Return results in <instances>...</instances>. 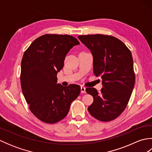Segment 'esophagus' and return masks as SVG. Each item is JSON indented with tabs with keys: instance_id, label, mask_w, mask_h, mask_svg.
Masks as SVG:
<instances>
[{
	"instance_id": "obj_1",
	"label": "esophagus",
	"mask_w": 152,
	"mask_h": 152,
	"mask_svg": "<svg viewBox=\"0 0 152 152\" xmlns=\"http://www.w3.org/2000/svg\"><path fill=\"white\" fill-rule=\"evenodd\" d=\"M81 92L82 93H86V88L83 86H81Z\"/></svg>"
}]
</instances>
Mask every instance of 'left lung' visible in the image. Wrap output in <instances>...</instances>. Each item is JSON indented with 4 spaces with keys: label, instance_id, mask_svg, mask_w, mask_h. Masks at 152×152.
<instances>
[{
    "label": "left lung",
    "instance_id": "8db88e82",
    "mask_svg": "<svg viewBox=\"0 0 152 152\" xmlns=\"http://www.w3.org/2000/svg\"><path fill=\"white\" fill-rule=\"evenodd\" d=\"M79 40L93 57V73L101 76L102 88H86L93 96L89 114L101 121L117 118L124 111L134 86L135 74L131 51L117 38L110 35H80Z\"/></svg>",
    "mask_w": 152,
    "mask_h": 152
}]
</instances>
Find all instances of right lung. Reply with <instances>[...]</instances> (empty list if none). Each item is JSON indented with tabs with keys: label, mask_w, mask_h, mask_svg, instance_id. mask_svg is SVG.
I'll return each mask as SVG.
<instances>
[{
	"label": "right lung",
	"mask_w": 152,
	"mask_h": 152,
	"mask_svg": "<svg viewBox=\"0 0 152 152\" xmlns=\"http://www.w3.org/2000/svg\"><path fill=\"white\" fill-rule=\"evenodd\" d=\"M78 40L67 34H47L35 39L25 51L21 64V86L31 112L46 124H56L67 115L80 86L57 83V74L65 56Z\"/></svg>",
	"instance_id": "right-lung-1"
}]
</instances>
